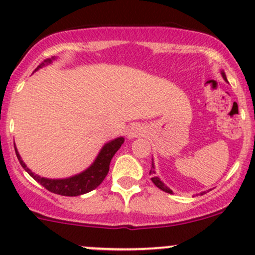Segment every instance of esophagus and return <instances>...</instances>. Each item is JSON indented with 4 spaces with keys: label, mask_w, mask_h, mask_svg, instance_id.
<instances>
[{
    "label": "esophagus",
    "mask_w": 255,
    "mask_h": 255,
    "mask_svg": "<svg viewBox=\"0 0 255 255\" xmlns=\"http://www.w3.org/2000/svg\"><path fill=\"white\" fill-rule=\"evenodd\" d=\"M144 133H145L144 126L140 125V123H135V125H132L127 129V137L128 139H134V138L143 135Z\"/></svg>",
    "instance_id": "obj_1"
}]
</instances>
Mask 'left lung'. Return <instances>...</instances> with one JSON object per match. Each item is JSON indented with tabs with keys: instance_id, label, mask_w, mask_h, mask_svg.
<instances>
[{
	"instance_id": "1",
	"label": "left lung",
	"mask_w": 255,
	"mask_h": 255,
	"mask_svg": "<svg viewBox=\"0 0 255 255\" xmlns=\"http://www.w3.org/2000/svg\"><path fill=\"white\" fill-rule=\"evenodd\" d=\"M221 74H222V78L225 79V81H227V78H226V74L223 73V71H221ZM149 174H150V175H153V177H151V181L154 182V185H155L156 187H159V189L163 190V191L168 192V194H171V192H173L170 189H169L168 186H166L165 184H164L163 181H161L160 179H159L158 176H155V166H154V160H153V159H151V169H150V171H149ZM204 194H206V191L201 192V194H200V195H204Z\"/></svg>"
}]
</instances>
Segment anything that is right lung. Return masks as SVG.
I'll return each mask as SVG.
<instances>
[{
	"label": "right lung",
	"instance_id": "add662e5",
	"mask_svg": "<svg viewBox=\"0 0 255 255\" xmlns=\"http://www.w3.org/2000/svg\"><path fill=\"white\" fill-rule=\"evenodd\" d=\"M55 60V56H53L51 59L44 60V63L40 64L35 71L38 69L43 68V66L49 65L53 61ZM123 142H125V138L118 137L115 139L110 140L109 143L105 144L101 148L100 153L97 154L96 159L94 160V163L89 166L87 169H85L84 171H81L80 174L76 175L66 177V179H48V177H42L37 174L33 173L29 168L24 164V161L20 158L19 153H18L16 145H14V150H16V155L19 160L22 168L29 174L35 181L39 182L42 186H44L45 189L49 190L50 192H54L56 195H61V196H79V195L87 194V192L92 191V190L96 189L100 184L105 180L107 174L110 170V163H111V159L116 154V151L121 148Z\"/></svg>",
	"mask_w": 255,
	"mask_h": 255
}]
</instances>
